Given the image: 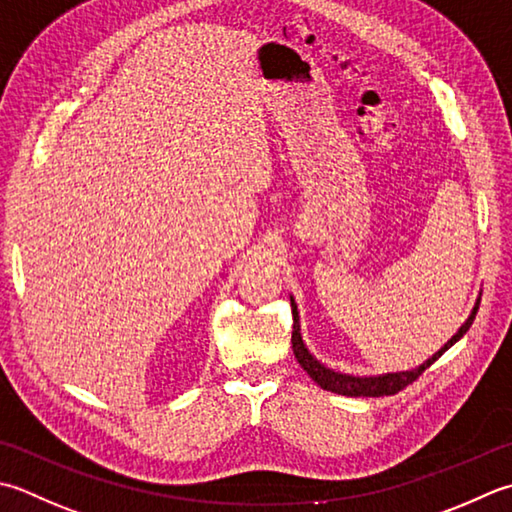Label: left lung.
<instances>
[{"instance_id": "1", "label": "left lung", "mask_w": 512, "mask_h": 512, "mask_svg": "<svg viewBox=\"0 0 512 512\" xmlns=\"http://www.w3.org/2000/svg\"><path fill=\"white\" fill-rule=\"evenodd\" d=\"M479 299H482V293L475 299V306L470 310V315L466 322L459 326L457 333L448 339V342L437 350L433 357H428L424 364H419L417 368H410V370H399V373H384V375H348V373H339V370L328 368L326 364L319 362V359L310 353L304 344V337H302V326H299V310H297V302L295 297L290 295V308H293V353L295 359L299 362L306 373L310 375V379L317 386H322L324 390H330V393H337V395H346V397H382V395H395L399 390L406 388L408 384H413L415 379L424 373L428 366H433L439 357H442L450 346H455L459 339H462L470 324H473V319L477 315V308H479Z\"/></svg>"}]
</instances>
